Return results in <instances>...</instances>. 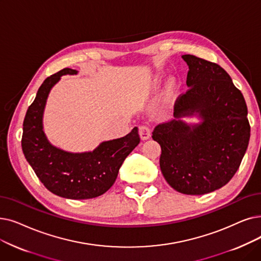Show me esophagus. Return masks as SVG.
I'll return each mask as SVG.
<instances>
[{"mask_svg": "<svg viewBox=\"0 0 261 261\" xmlns=\"http://www.w3.org/2000/svg\"><path fill=\"white\" fill-rule=\"evenodd\" d=\"M139 133H140V137L143 141L148 140L150 138V135H151L150 129L147 126H141L140 129H139Z\"/></svg>", "mask_w": 261, "mask_h": 261, "instance_id": "34e87169", "label": "esophagus"}]
</instances>
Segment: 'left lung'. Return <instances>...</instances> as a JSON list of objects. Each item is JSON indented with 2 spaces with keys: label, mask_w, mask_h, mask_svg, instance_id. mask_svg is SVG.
<instances>
[{
  "label": "left lung",
  "mask_w": 261,
  "mask_h": 261,
  "mask_svg": "<svg viewBox=\"0 0 261 261\" xmlns=\"http://www.w3.org/2000/svg\"><path fill=\"white\" fill-rule=\"evenodd\" d=\"M181 58L189 66V90L177 101L175 119L156 126L152 139L161 146L167 184L182 194L202 195L233 177L251 127L244 97L221 66L190 54ZM187 117L199 121L187 123Z\"/></svg>",
  "instance_id": "1"
}]
</instances>
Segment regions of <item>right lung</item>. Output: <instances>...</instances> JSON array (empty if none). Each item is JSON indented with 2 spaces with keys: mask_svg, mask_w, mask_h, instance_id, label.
<instances>
[{
  "mask_svg": "<svg viewBox=\"0 0 261 261\" xmlns=\"http://www.w3.org/2000/svg\"><path fill=\"white\" fill-rule=\"evenodd\" d=\"M65 68L43 81L23 121L22 150L39 180L53 194L69 199H88L105 194L114 185L119 168L140 143L134 127L126 137L101 142L93 151L70 152L54 146L43 130V112L53 86L66 74Z\"/></svg>",
  "mask_w": 261,
  "mask_h": 261,
  "instance_id": "add662e5",
  "label": "right lung"
}]
</instances>
